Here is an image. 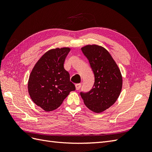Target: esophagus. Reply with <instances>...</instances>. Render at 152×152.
<instances>
[{
  "instance_id": "1",
  "label": "esophagus",
  "mask_w": 152,
  "mask_h": 152,
  "mask_svg": "<svg viewBox=\"0 0 152 152\" xmlns=\"http://www.w3.org/2000/svg\"><path fill=\"white\" fill-rule=\"evenodd\" d=\"M80 87H81V84L80 83L75 84V88H76L77 90H79L80 88Z\"/></svg>"
}]
</instances>
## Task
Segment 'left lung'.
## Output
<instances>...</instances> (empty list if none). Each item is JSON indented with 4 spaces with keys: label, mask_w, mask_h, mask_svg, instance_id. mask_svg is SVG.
<instances>
[{
    "label": "left lung",
    "mask_w": 152,
    "mask_h": 152,
    "mask_svg": "<svg viewBox=\"0 0 152 152\" xmlns=\"http://www.w3.org/2000/svg\"><path fill=\"white\" fill-rule=\"evenodd\" d=\"M94 74V84L87 93H81L86 107L101 113L116 102L122 88V76L112 55L102 45H86L81 48Z\"/></svg>",
    "instance_id": "obj_1"
}]
</instances>
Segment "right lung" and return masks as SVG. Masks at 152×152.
Segmentation results:
<instances>
[{
  "mask_svg": "<svg viewBox=\"0 0 152 152\" xmlns=\"http://www.w3.org/2000/svg\"><path fill=\"white\" fill-rule=\"evenodd\" d=\"M70 48L51 49L35 63L30 73L28 91L33 102L45 112L57 109L75 85L64 68V62Z\"/></svg>",
  "mask_w": 152,
  "mask_h": 152,
  "instance_id": "obj_1",
  "label": "right lung"
}]
</instances>
